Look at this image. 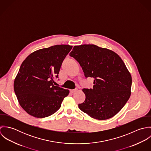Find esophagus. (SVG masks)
<instances>
[{
	"label": "esophagus",
	"instance_id": "esophagus-1",
	"mask_svg": "<svg viewBox=\"0 0 151 151\" xmlns=\"http://www.w3.org/2000/svg\"><path fill=\"white\" fill-rule=\"evenodd\" d=\"M77 91V89H71V90H70V92H71V93H74V92H76Z\"/></svg>",
	"mask_w": 151,
	"mask_h": 151
}]
</instances>
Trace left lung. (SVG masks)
<instances>
[{"label": "left lung", "mask_w": 151, "mask_h": 151, "mask_svg": "<svg viewBox=\"0 0 151 151\" xmlns=\"http://www.w3.org/2000/svg\"><path fill=\"white\" fill-rule=\"evenodd\" d=\"M70 56L82 67L86 77L94 79L92 89H83L86 98L80 109L96 120L118 113L131 95L132 78L126 65L114 52L95 45L74 46Z\"/></svg>", "instance_id": "1"}]
</instances>
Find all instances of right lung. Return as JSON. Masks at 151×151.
<instances>
[{"mask_svg": "<svg viewBox=\"0 0 151 151\" xmlns=\"http://www.w3.org/2000/svg\"><path fill=\"white\" fill-rule=\"evenodd\" d=\"M57 45L37 50L23 61L14 79V90L22 108L29 115L43 118L59 110L69 90L53 85L62 62L72 48Z\"/></svg>", "mask_w": 151, "mask_h": 151, "instance_id": "obj_1", "label": "right lung"}]
</instances>
